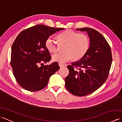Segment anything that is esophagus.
<instances>
[{"mask_svg":"<svg viewBox=\"0 0 122 122\" xmlns=\"http://www.w3.org/2000/svg\"><path fill=\"white\" fill-rule=\"evenodd\" d=\"M59 66L60 67V68H61V67H63V66H66V65H63V64H61V63H59Z\"/></svg>","mask_w":122,"mask_h":122,"instance_id":"esophagus-1","label":"esophagus"}]
</instances>
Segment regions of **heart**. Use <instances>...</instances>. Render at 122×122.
Returning a JSON list of instances; mask_svg holds the SVG:
<instances>
[{
  "instance_id": "obj_1",
  "label": "heart",
  "mask_w": 122,
  "mask_h": 122,
  "mask_svg": "<svg viewBox=\"0 0 122 122\" xmlns=\"http://www.w3.org/2000/svg\"><path fill=\"white\" fill-rule=\"evenodd\" d=\"M58 38L60 42L66 43L65 52L57 53L52 56V60L59 63H64L73 58L75 60L81 59L87 52L90 46L89 39L86 35L67 30L60 33ZM45 46L50 52L56 51V42L53 36H49L45 42Z\"/></svg>"
}]
</instances>
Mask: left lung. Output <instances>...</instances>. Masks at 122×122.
<instances>
[{"instance_id":"left-lung-1","label":"left lung","mask_w":122,"mask_h":122,"mask_svg":"<svg viewBox=\"0 0 122 122\" xmlns=\"http://www.w3.org/2000/svg\"><path fill=\"white\" fill-rule=\"evenodd\" d=\"M76 30L87 32L90 46L81 59L68 66L69 74L65 79V85L71 94L82 97L94 92L105 82L112 56L107 41L97 31L90 28Z\"/></svg>"}]
</instances>
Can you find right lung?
Listing matches in <instances>:
<instances>
[{"instance_id":"1","label":"right lung","mask_w":122,"mask_h":122,"mask_svg":"<svg viewBox=\"0 0 122 122\" xmlns=\"http://www.w3.org/2000/svg\"><path fill=\"white\" fill-rule=\"evenodd\" d=\"M63 29L38 25L18 35L11 46L10 64L15 80L22 88L31 92L44 89L50 76L60 69L56 62L43 66L51 59L45 42L49 36Z\"/></svg>"}]
</instances>
